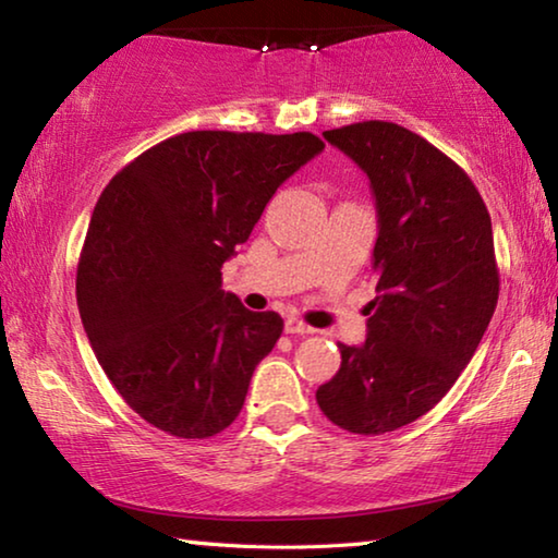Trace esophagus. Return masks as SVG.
<instances>
[{
    "mask_svg": "<svg viewBox=\"0 0 558 558\" xmlns=\"http://www.w3.org/2000/svg\"><path fill=\"white\" fill-rule=\"evenodd\" d=\"M286 332L288 335H302V337H305V335H313L315 329L310 327V325H305V323H300V319H295V317H290L288 323H286Z\"/></svg>",
    "mask_w": 558,
    "mask_h": 558,
    "instance_id": "obj_1",
    "label": "esophagus"
}]
</instances>
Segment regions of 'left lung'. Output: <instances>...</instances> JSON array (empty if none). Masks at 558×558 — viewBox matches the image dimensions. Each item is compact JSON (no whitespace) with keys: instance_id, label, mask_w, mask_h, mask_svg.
Instances as JSON below:
<instances>
[{"instance_id":"obj_1","label":"left lung","mask_w":558,"mask_h":558,"mask_svg":"<svg viewBox=\"0 0 558 558\" xmlns=\"http://www.w3.org/2000/svg\"><path fill=\"white\" fill-rule=\"evenodd\" d=\"M323 135L372 182L379 295L317 403L335 426L381 436L428 413L475 354L499 298L493 221L465 169L415 132L364 120Z\"/></svg>"}]
</instances>
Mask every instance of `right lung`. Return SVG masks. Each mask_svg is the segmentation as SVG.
I'll return each mask as SVG.
<instances>
[{
	"label": "right lung",
	"instance_id": "1",
	"mask_svg": "<svg viewBox=\"0 0 558 558\" xmlns=\"http://www.w3.org/2000/svg\"><path fill=\"white\" fill-rule=\"evenodd\" d=\"M323 149L313 132L194 130L102 189L75 298L102 372L149 426L202 440L241 413L282 317L223 292L221 268L278 186Z\"/></svg>",
	"mask_w": 558,
	"mask_h": 558
}]
</instances>
